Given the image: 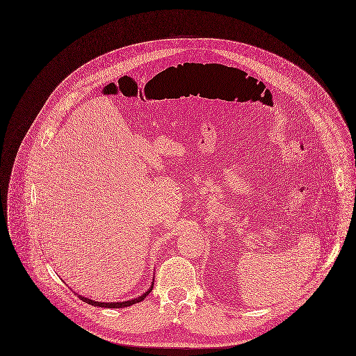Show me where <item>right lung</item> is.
<instances>
[{
	"mask_svg": "<svg viewBox=\"0 0 356 356\" xmlns=\"http://www.w3.org/2000/svg\"><path fill=\"white\" fill-rule=\"evenodd\" d=\"M152 287H154V282L151 284V286L148 287V290H147L145 293H143L140 297L132 298V300H128V301H121V302H100V301L89 300V298H86V297H83V296H78V297H79L82 301L90 304V305H95V307H102V308H125V307H129V305H134V304H136V302L143 301V300L145 298V296H148V293L152 290Z\"/></svg>",
	"mask_w": 356,
	"mask_h": 356,
	"instance_id": "add662e5",
	"label": "right lung"
}]
</instances>
